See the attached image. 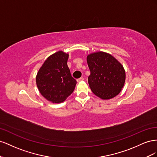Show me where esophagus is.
I'll return each instance as SVG.
<instances>
[{
    "label": "esophagus",
    "mask_w": 157,
    "mask_h": 157,
    "mask_svg": "<svg viewBox=\"0 0 157 157\" xmlns=\"http://www.w3.org/2000/svg\"><path fill=\"white\" fill-rule=\"evenodd\" d=\"M84 80V78L83 77H80V78H78V79L77 80V81L78 82H81V81H82V80Z\"/></svg>",
    "instance_id": "1"
}]
</instances>
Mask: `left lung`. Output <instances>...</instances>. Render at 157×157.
Here are the masks:
<instances>
[{"instance_id":"obj_1","label":"left lung","mask_w":157,"mask_h":157,"mask_svg":"<svg viewBox=\"0 0 157 157\" xmlns=\"http://www.w3.org/2000/svg\"><path fill=\"white\" fill-rule=\"evenodd\" d=\"M87 63L90 71L88 84L96 96L109 99L121 92L125 82V71L113 56L95 52L87 56Z\"/></svg>"}]
</instances>
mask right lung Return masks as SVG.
<instances>
[{"label": "right lung", "mask_w": 157, "mask_h": 157, "mask_svg": "<svg viewBox=\"0 0 157 157\" xmlns=\"http://www.w3.org/2000/svg\"><path fill=\"white\" fill-rule=\"evenodd\" d=\"M69 55L59 51L44 61L36 77L39 92L52 103L65 101L74 91L77 80L71 75L67 66Z\"/></svg>", "instance_id": "right-lung-1"}]
</instances>
